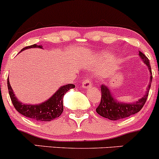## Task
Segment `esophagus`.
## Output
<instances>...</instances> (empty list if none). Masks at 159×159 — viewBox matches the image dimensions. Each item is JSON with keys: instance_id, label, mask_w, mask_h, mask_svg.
Here are the masks:
<instances>
[{"instance_id": "1", "label": "esophagus", "mask_w": 159, "mask_h": 159, "mask_svg": "<svg viewBox=\"0 0 159 159\" xmlns=\"http://www.w3.org/2000/svg\"><path fill=\"white\" fill-rule=\"evenodd\" d=\"M92 86L91 84V79L89 77L85 78L84 80L82 82V87L83 89H88V88H90Z\"/></svg>"}]
</instances>
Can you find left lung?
<instances>
[{
	"label": "left lung",
	"mask_w": 159,
	"mask_h": 159,
	"mask_svg": "<svg viewBox=\"0 0 159 159\" xmlns=\"http://www.w3.org/2000/svg\"><path fill=\"white\" fill-rule=\"evenodd\" d=\"M139 56L142 59L144 63L147 65L149 70L150 74V83L147 88L146 94L141 98L139 101L133 103H122V102H118L115 98L112 97L109 88L105 85L101 86V96L100 103L98 107L96 108V111L99 115L102 117L109 119L110 120H119V119H124V118L129 117V116L134 115V114L139 112L142 109L145 105L146 99L148 96L150 87H151V83L152 80V69L150 66L149 60L143 53L139 51Z\"/></svg>",
	"instance_id": "left-lung-1"
}]
</instances>
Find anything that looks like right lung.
I'll return each mask as SVG.
<instances>
[{
  "instance_id": "1",
  "label": "right lung",
  "mask_w": 159,
  "mask_h": 159,
  "mask_svg": "<svg viewBox=\"0 0 159 159\" xmlns=\"http://www.w3.org/2000/svg\"><path fill=\"white\" fill-rule=\"evenodd\" d=\"M33 47L42 48V46L34 44V45L24 47V48L22 49V50H27V49L29 48H33ZM7 88L11 102H12L14 108H15L17 112L22 114L25 117L30 118V119L39 121V122L40 121L49 122V121L53 120V119L59 117L61 115L63 111V96L69 89L75 88V85L67 84L61 86L58 90L56 92L55 94H53V96H52L48 100L39 105H27L23 104L20 102H19L18 99L14 96V92H13L12 88L10 85L8 78Z\"/></svg>"
}]
</instances>
